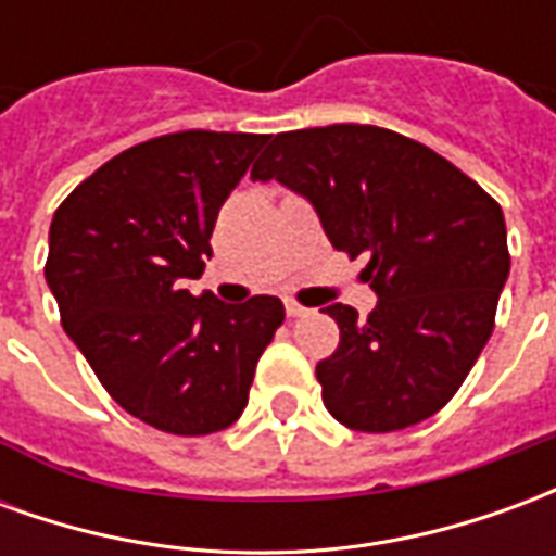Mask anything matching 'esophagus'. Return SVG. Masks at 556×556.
Segmentation results:
<instances>
[{
	"label": "esophagus",
	"mask_w": 556,
	"mask_h": 556,
	"mask_svg": "<svg viewBox=\"0 0 556 556\" xmlns=\"http://www.w3.org/2000/svg\"><path fill=\"white\" fill-rule=\"evenodd\" d=\"M286 313H289V318H301V315H306L309 309H306V306H301V303L286 301Z\"/></svg>",
	"instance_id": "obj_1"
}]
</instances>
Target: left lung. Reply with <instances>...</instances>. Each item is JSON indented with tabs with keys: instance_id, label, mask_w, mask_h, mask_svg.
<instances>
[{
	"instance_id": "obj_1",
	"label": "left lung",
	"mask_w": 556,
	"mask_h": 556,
	"mask_svg": "<svg viewBox=\"0 0 556 556\" xmlns=\"http://www.w3.org/2000/svg\"><path fill=\"white\" fill-rule=\"evenodd\" d=\"M253 181L306 195L330 243L378 294L366 318L327 306L339 349L315 366L325 408L354 431L408 429L455 396L485 349L509 247L501 205L417 139L375 125L267 137Z\"/></svg>"
}]
</instances>
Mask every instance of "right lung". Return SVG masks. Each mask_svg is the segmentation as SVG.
I'll list each match as a JSON object with an SVG mask.
<instances>
[{
    "label": "right lung",
    "instance_id": "obj_1",
    "mask_svg": "<svg viewBox=\"0 0 556 556\" xmlns=\"http://www.w3.org/2000/svg\"><path fill=\"white\" fill-rule=\"evenodd\" d=\"M265 134L181 130L127 148L55 207L43 265L62 327L103 390L148 426L199 438L241 417L279 298L190 294L219 205Z\"/></svg>",
    "mask_w": 556,
    "mask_h": 556
}]
</instances>
